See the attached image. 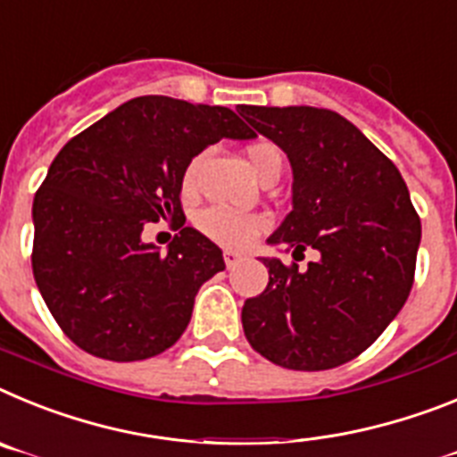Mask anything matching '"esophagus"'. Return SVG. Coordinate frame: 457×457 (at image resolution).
<instances>
[{
    "label": "esophagus",
    "mask_w": 457,
    "mask_h": 457,
    "mask_svg": "<svg viewBox=\"0 0 457 457\" xmlns=\"http://www.w3.org/2000/svg\"><path fill=\"white\" fill-rule=\"evenodd\" d=\"M223 260H225V267H228V269H232V267H237V264H239V262L244 260V257H241L239 253H234V251H225V253H223Z\"/></svg>",
    "instance_id": "34e87169"
}]
</instances>
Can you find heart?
<instances>
[{"label": "heart", "instance_id": "heart-1", "mask_svg": "<svg viewBox=\"0 0 457 457\" xmlns=\"http://www.w3.org/2000/svg\"><path fill=\"white\" fill-rule=\"evenodd\" d=\"M202 158L204 156H195L188 162V168H186L184 172V188H193V186H195ZM245 158H248L253 172H255L257 177H262V174L267 172L271 162H283L278 146L267 140L251 142V145L245 146ZM264 225H267V220L262 216H255V213L229 212V209H223V206L204 209V212L197 216V228H200L209 239L218 241V244L223 245H229V248H245V245L251 244L257 234L264 229Z\"/></svg>", "mask_w": 457, "mask_h": 457}]
</instances>
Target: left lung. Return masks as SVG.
I'll return each instance as SVG.
<instances>
[{"mask_svg":"<svg viewBox=\"0 0 457 457\" xmlns=\"http://www.w3.org/2000/svg\"><path fill=\"white\" fill-rule=\"evenodd\" d=\"M292 165V212L267 239L315 248L320 260L285 267L262 257L269 285L244 303L248 343L292 370H328L370 347L414 283L420 220L398 168L338 112L311 105H239Z\"/></svg>","mask_w":457,"mask_h":457,"instance_id":"obj_1","label":"left lung"}]
</instances>
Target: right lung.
<instances>
[{
	"instance_id": "add662e5",
	"label": "right lung",
	"mask_w": 457,
	"mask_h": 457,
	"mask_svg": "<svg viewBox=\"0 0 457 457\" xmlns=\"http://www.w3.org/2000/svg\"><path fill=\"white\" fill-rule=\"evenodd\" d=\"M223 137L253 140L229 108L137 96L75 135L31 206L37 287L62 331L98 359L142 361L181 338L197 289L223 271V251L184 228L188 162ZM174 220L161 253L146 222Z\"/></svg>"
}]
</instances>
